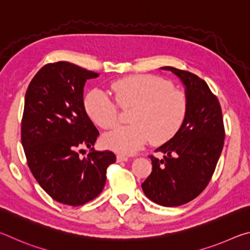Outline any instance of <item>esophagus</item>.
<instances>
[{
	"label": "esophagus",
	"instance_id": "obj_1",
	"mask_svg": "<svg viewBox=\"0 0 250 250\" xmlns=\"http://www.w3.org/2000/svg\"><path fill=\"white\" fill-rule=\"evenodd\" d=\"M117 161H118V162H125V161H128V156L125 155V154H118L117 155Z\"/></svg>",
	"mask_w": 250,
	"mask_h": 250
}]
</instances>
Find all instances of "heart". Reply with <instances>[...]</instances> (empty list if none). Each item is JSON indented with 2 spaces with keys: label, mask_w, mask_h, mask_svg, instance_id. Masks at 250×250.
<instances>
[{
  "label": "heart",
  "mask_w": 250,
  "mask_h": 250,
  "mask_svg": "<svg viewBox=\"0 0 250 250\" xmlns=\"http://www.w3.org/2000/svg\"><path fill=\"white\" fill-rule=\"evenodd\" d=\"M115 103L99 89L88 91L83 104L86 115L99 128L119 124V108L131 109L130 125L104 137V145L121 153H134L151 140L153 146L171 141L183 126L188 110V97L171 82L154 75H134L110 83Z\"/></svg>",
  "instance_id": "obj_1"
}]
</instances>
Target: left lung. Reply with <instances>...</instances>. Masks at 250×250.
I'll return each mask as SVG.
<instances>
[{
    "instance_id": "8db88e82",
    "label": "left lung",
    "mask_w": 250,
    "mask_h": 250,
    "mask_svg": "<svg viewBox=\"0 0 250 250\" xmlns=\"http://www.w3.org/2000/svg\"><path fill=\"white\" fill-rule=\"evenodd\" d=\"M162 69L183 82L188 110L180 132L155 150L163 158L150 155L152 172L142 189L156 204L174 207L191 202L208 185L222 153L225 128L219 101L204 80L174 67Z\"/></svg>"
}]
</instances>
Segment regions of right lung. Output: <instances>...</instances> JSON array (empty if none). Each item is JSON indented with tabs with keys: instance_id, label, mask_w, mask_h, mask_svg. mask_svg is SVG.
Masks as SVG:
<instances>
[{
	"instance_id": "right-lung-1",
	"label": "right lung",
	"mask_w": 250,
	"mask_h": 250,
	"mask_svg": "<svg viewBox=\"0 0 250 250\" xmlns=\"http://www.w3.org/2000/svg\"><path fill=\"white\" fill-rule=\"evenodd\" d=\"M94 71L68 62H49L37 71L25 95L21 140L29 170L42 188L62 204L79 206L104 189L111 151H95L99 131L83 104ZM90 148L80 157L83 147Z\"/></svg>"
}]
</instances>
